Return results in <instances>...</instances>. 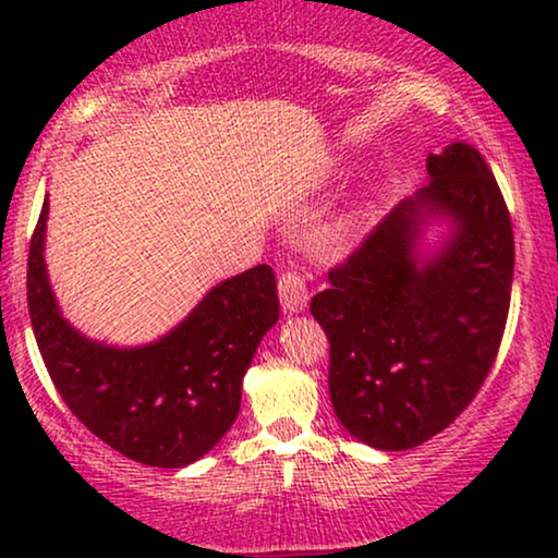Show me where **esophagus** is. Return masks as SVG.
<instances>
[{
	"label": "esophagus",
	"instance_id": "1",
	"mask_svg": "<svg viewBox=\"0 0 558 558\" xmlns=\"http://www.w3.org/2000/svg\"><path fill=\"white\" fill-rule=\"evenodd\" d=\"M279 300L281 307L287 312H302L307 307L310 289H307V277L300 271H284L279 277Z\"/></svg>",
	"mask_w": 558,
	"mask_h": 558
}]
</instances>
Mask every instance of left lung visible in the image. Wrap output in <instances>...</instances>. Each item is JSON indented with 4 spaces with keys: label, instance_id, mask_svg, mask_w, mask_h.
<instances>
[{
    "label": "left lung",
    "instance_id": "1",
    "mask_svg": "<svg viewBox=\"0 0 558 558\" xmlns=\"http://www.w3.org/2000/svg\"><path fill=\"white\" fill-rule=\"evenodd\" d=\"M432 182L396 205L310 312L330 340V401L340 424L401 452L445 432L475 399L498 355L513 284L508 205L472 144L426 157ZM429 215L452 217L441 255L417 264Z\"/></svg>",
    "mask_w": 558,
    "mask_h": 558
}]
</instances>
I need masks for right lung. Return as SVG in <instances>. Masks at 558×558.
Segmentation results:
<instances>
[{
  "label": "right lung",
  "instance_id": "obj_1",
  "mask_svg": "<svg viewBox=\"0 0 558 558\" xmlns=\"http://www.w3.org/2000/svg\"><path fill=\"white\" fill-rule=\"evenodd\" d=\"M43 203L27 256V307L37 348L75 418L129 460L185 468L223 439L241 409V380L279 319L271 266L226 279L162 340L106 348L60 315L45 271Z\"/></svg>",
  "mask_w": 558,
  "mask_h": 558
}]
</instances>
